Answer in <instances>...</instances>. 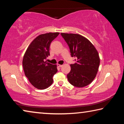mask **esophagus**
<instances>
[{
    "label": "esophagus",
    "instance_id": "obj_1",
    "mask_svg": "<svg viewBox=\"0 0 124 124\" xmlns=\"http://www.w3.org/2000/svg\"><path fill=\"white\" fill-rule=\"evenodd\" d=\"M57 66L59 67H62L63 66L62 64H57Z\"/></svg>",
    "mask_w": 124,
    "mask_h": 124
}]
</instances>
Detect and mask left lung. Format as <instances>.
Instances as JSON below:
<instances>
[{
  "label": "left lung",
  "instance_id": "1",
  "mask_svg": "<svg viewBox=\"0 0 124 124\" xmlns=\"http://www.w3.org/2000/svg\"><path fill=\"white\" fill-rule=\"evenodd\" d=\"M70 49L72 57L77 62L70 64L71 70L67 74L70 84L78 87L89 85L97 75L100 58L97 50L86 38L78 34L61 33Z\"/></svg>",
  "mask_w": 124,
  "mask_h": 124
}]
</instances>
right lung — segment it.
I'll return each mask as SVG.
<instances>
[{
    "instance_id": "add662e5",
    "label": "right lung",
    "mask_w": 124,
    "mask_h": 124,
    "mask_svg": "<svg viewBox=\"0 0 124 124\" xmlns=\"http://www.w3.org/2000/svg\"><path fill=\"white\" fill-rule=\"evenodd\" d=\"M60 33H47L38 36L31 42L22 61L26 77L33 86L45 89L53 83L54 75L57 72V65L46 62L50 55V44Z\"/></svg>"
}]
</instances>
